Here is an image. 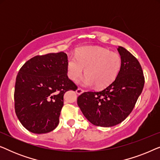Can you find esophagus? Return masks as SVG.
<instances>
[{
    "label": "esophagus",
    "mask_w": 160,
    "mask_h": 160,
    "mask_svg": "<svg viewBox=\"0 0 160 160\" xmlns=\"http://www.w3.org/2000/svg\"><path fill=\"white\" fill-rule=\"evenodd\" d=\"M84 92V89H82V88H80V87H78V88L76 89V93L78 94V95H81V94Z\"/></svg>",
    "instance_id": "1"
}]
</instances>
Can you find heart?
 Instances as JSON below:
<instances>
[{
    "label": "heart",
    "instance_id": "1",
    "mask_svg": "<svg viewBox=\"0 0 160 160\" xmlns=\"http://www.w3.org/2000/svg\"><path fill=\"white\" fill-rule=\"evenodd\" d=\"M121 67L119 54L101 47H83L76 52V58L72 56L68 60L67 73L70 79L76 82L85 71L87 76L82 79V84L102 89L117 78Z\"/></svg>",
    "mask_w": 160,
    "mask_h": 160
}]
</instances>
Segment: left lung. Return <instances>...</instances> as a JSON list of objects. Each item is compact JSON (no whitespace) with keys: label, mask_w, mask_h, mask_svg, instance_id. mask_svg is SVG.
I'll list each match as a JSON object with an SVG mask.
<instances>
[{"label":"left lung","mask_w":160,"mask_h":160,"mask_svg":"<svg viewBox=\"0 0 160 160\" xmlns=\"http://www.w3.org/2000/svg\"><path fill=\"white\" fill-rule=\"evenodd\" d=\"M122 58L119 75L99 92H85L78 97L83 114L94 125L115 126L132 112L144 86V76L138 60L126 49L119 47Z\"/></svg>","instance_id":"left-lung-1"}]
</instances>
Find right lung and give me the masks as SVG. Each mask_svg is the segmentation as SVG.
I'll return each instance as SVG.
<instances>
[{"label":"right lung","instance_id":"add662e5","mask_svg":"<svg viewBox=\"0 0 160 160\" xmlns=\"http://www.w3.org/2000/svg\"><path fill=\"white\" fill-rule=\"evenodd\" d=\"M64 52L38 55L27 61L17 76L14 108L21 124L30 132L42 134L54 130L65 92L77 86L67 75Z\"/></svg>","mask_w":160,"mask_h":160}]
</instances>
